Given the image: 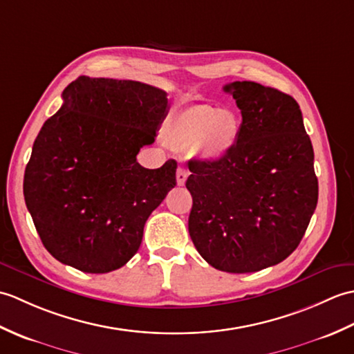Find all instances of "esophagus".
Listing matches in <instances>:
<instances>
[{
	"label": "esophagus",
	"mask_w": 354,
	"mask_h": 354,
	"mask_svg": "<svg viewBox=\"0 0 354 354\" xmlns=\"http://www.w3.org/2000/svg\"><path fill=\"white\" fill-rule=\"evenodd\" d=\"M187 178H189V170L184 169V167H179L176 171V183L178 185H184Z\"/></svg>",
	"instance_id": "34e87169"
}]
</instances>
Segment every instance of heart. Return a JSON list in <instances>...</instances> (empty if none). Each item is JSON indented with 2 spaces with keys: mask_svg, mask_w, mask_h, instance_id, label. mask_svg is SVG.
Instances as JSON below:
<instances>
[{
  "mask_svg": "<svg viewBox=\"0 0 354 354\" xmlns=\"http://www.w3.org/2000/svg\"><path fill=\"white\" fill-rule=\"evenodd\" d=\"M164 141L178 150H196L219 160L236 146L239 122L230 111L209 104H192L178 109L162 129Z\"/></svg>",
  "mask_w": 354,
  "mask_h": 354,
  "instance_id": "heart-1",
  "label": "heart"
}]
</instances>
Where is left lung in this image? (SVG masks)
I'll return each mask as SVG.
<instances>
[{
  "label": "left lung",
  "mask_w": 354,
  "mask_h": 354,
  "mask_svg": "<svg viewBox=\"0 0 354 354\" xmlns=\"http://www.w3.org/2000/svg\"><path fill=\"white\" fill-rule=\"evenodd\" d=\"M223 91L242 124L230 153L189 162V232L208 265L257 272L288 259L309 227L318 202L313 147L293 97L248 80Z\"/></svg>",
  "instance_id": "8db88e82"
}]
</instances>
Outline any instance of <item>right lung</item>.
Wrapping results in <instances>:
<instances>
[{"label": "right lung", "instance_id": "obj_1", "mask_svg": "<svg viewBox=\"0 0 354 354\" xmlns=\"http://www.w3.org/2000/svg\"><path fill=\"white\" fill-rule=\"evenodd\" d=\"M44 123L24 173V199L42 243L88 274L124 266L150 213L176 185V161L137 162L167 114V93L133 80L80 76Z\"/></svg>", "mask_w": 354, "mask_h": 354}]
</instances>
